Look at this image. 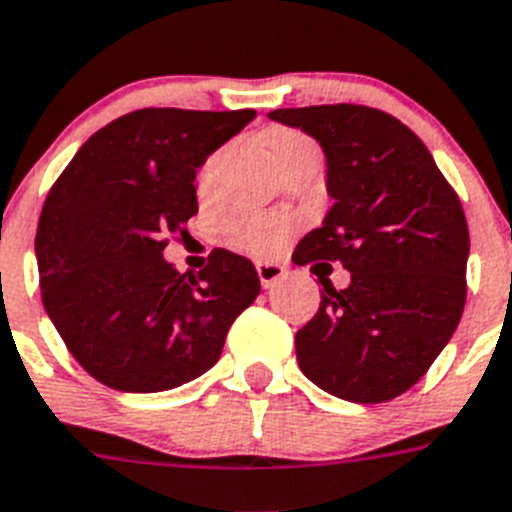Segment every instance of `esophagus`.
<instances>
[{
  "label": "esophagus",
  "mask_w": 512,
  "mask_h": 512,
  "mask_svg": "<svg viewBox=\"0 0 512 512\" xmlns=\"http://www.w3.org/2000/svg\"><path fill=\"white\" fill-rule=\"evenodd\" d=\"M255 268H257V276H260V283H263L265 289L276 286L281 278H286V268H283V265H278V263H263V260H260Z\"/></svg>",
  "instance_id": "1"
}]
</instances>
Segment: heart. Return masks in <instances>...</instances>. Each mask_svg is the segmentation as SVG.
<instances>
[{
    "label": "heart",
    "instance_id": "b5f03b06",
    "mask_svg": "<svg viewBox=\"0 0 512 512\" xmlns=\"http://www.w3.org/2000/svg\"><path fill=\"white\" fill-rule=\"evenodd\" d=\"M265 150H268L270 161L278 163L283 156H289L291 150L312 145L309 137L294 130H270L263 137ZM221 166V153H213L208 161L200 166L197 174V187L205 192L216 179V171ZM291 234V221L283 216H273V213H236L229 221L223 223V239L236 249L252 252V255H270L276 252Z\"/></svg>",
    "mask_w": 512,
    "mask_h": 512
}]
</instances>
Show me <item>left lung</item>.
<instances>
[{
	"label": "left lung",
	"mask_w": 512,
	"mask_h": 512,
	"mask_svg": "<svg viewBox=\"0 0 512 512\" xmlns=\"http://www.w3.org/2000/svg\"><path fill=\"white\" fill-rule=\"evenodd\" d=\"M268 117L315 137L328 161L333 208L299 242L294 263H341L351 273L341 291L320 278V307L296 333V362L343 401H393L427 375L461 322V200L427 145L385 111L325 103Z\"/></svg>",
	"instance_id": "left-lung-1"
}]
</instances>
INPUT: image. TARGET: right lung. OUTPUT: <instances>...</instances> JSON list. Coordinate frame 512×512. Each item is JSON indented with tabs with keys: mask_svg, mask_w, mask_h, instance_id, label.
I'll return each instance as SVG.
<instances>
[{
	"mask_svg": "<svg viewBox=\"0 0 512 512\" xmlns=\"http://www.w3.org/2000/svg\"><path fill=\"white\" fill-rule=\"evenodd\" d=\"M257 111L140 109L88 137L38 218L41 299L77 364L124 393L208 372L260 294L247 257L216 247L197 276L163 260L197 213L195 174Z\"/></svg>",
	"mask_w": 512,
	"mask_h": 512,
	"instance_id": "right-lung-1",
	"label": "right lung"
}]
</instances>
